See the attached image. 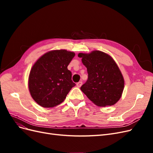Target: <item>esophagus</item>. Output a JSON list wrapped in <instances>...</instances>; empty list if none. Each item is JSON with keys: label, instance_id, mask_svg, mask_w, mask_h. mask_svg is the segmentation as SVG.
<instances>
[{"label": "esophagus", "instance_id": "obj_1", "mask_svg": "<svg viewBox=\"0 0 153 153\" xmlns=\"http://www.w3.org/2000/svg\"><path fill=\"white\" fill-rule=\"evenodd\" d=\"M82 82H81V81L79 82H78L76 84V86L78 87H80L82 86Z\"/></svg>", "mask_w": 153, "mask_h": 153}]
</instances>
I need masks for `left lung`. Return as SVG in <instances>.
Masks as SVG:
<instances>
[{
    "mask_svg": "<svg viewBox=\"0 0 153 153\" xmlns=\"http://www.w3.org/2000/svg\"><path fill=\"white\" fill-rule=\"evenodd\" d=\"M87 68L88 78L80 89L91 101L99 106H112L121 98L124 81L121 71L110 55L101 51L80 53Z\"/></svg>",
    "mask_w": 153,
    "mask_h": 153,
    "instance_id": "1",
    "label": "left lung"
}]
</instances>
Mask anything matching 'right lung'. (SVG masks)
<instances>
[{
	"instance_id": "1",
	"label": "right lung",
	"mask_w": 153,
	"mask_h": 153,
	"mask_svg": "<svg viewBox=\"0 0 153 153\" xmlns=\"http://www.w3.org/2000/svg\"><path fill=\"white\" fill-rule=\"evenodd\" d=\"M75 54L66 50H53L41 56L32 66L29 78L32 98L45 108L62 103L75 86L68 69Z\"/></svg>"
}]
</instances>
